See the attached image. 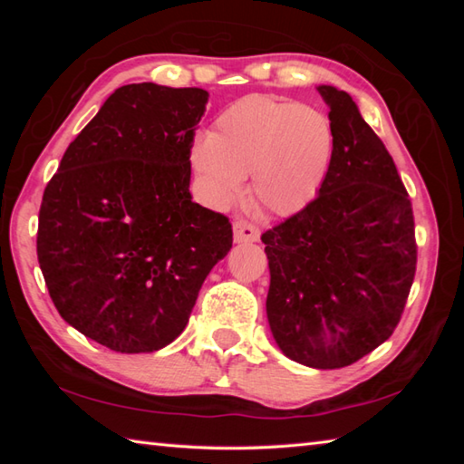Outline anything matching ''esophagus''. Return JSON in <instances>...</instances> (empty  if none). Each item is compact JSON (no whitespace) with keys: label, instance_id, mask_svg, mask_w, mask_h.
Here are the masks:
<instances>
[{"label":"esophagus","instance_id":"34e87169","mask_svg":"<svg viewBox=\"0 0 464 464\" xmlns=\"http://www.w3.org/2000/svg\"><path fill=\"white\" fill-rule=\"evenodd\" d=\"M233 239H235V243H254L260 239V229L247 221H235L233 223Z\"/></svg>","mask_w":464,"mask_h":464}]
</instances>
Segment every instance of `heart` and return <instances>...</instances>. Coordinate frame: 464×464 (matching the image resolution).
Listing matches in <instances>:
<instances>
[{
  "mask_svg": "<svg viewBox=\"0 0 464 464\" xmlns=\"http://www.w3.org/2000/svg\"><path fill=\"white\" fill-rule=\"evenodd\" d=\"M332 155L334 129L324 112L256 93L233 102L210 135L194 140L190 166L210 207H231L249 174L251 196L286 217L315 198Z\"/></svg>",
  "mask_w": 464,
  "mask_h": 464,
  "instance_id": "heart-1",
  "label": "heart"
}]
</instances>
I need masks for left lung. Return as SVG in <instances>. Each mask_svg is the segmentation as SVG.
I'll return each instance as SVG.
<instances>
[{
    "label": "left lung",
    "mask_w": 464,
    "mask_h": 464,
    "mask_svg": "<svg viewBox=\"0 0 464 464\" xmlns=\"http://www.w3.org/2000/svg\"><path fill=\"white\" fill-rule=\"evenodd\" d=\"M334 155L317 198L262 235L270 332L286 358L343 368L387 342L413 285V210L395 161L350 93L317 85Z\"/></svg>",
    "instance_id": "1"
}]
</instances>
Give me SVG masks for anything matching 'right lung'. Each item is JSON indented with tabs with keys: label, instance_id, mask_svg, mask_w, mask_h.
Here are the masks:
<instances>
[{
	"label": "right lung",
	"instance_id": "add662e5",
	"mask_svg": "<svg viewBox=\"0 0 464 464\" xmlns=\"http://www.w3.org/2000/svg\"><path fill=\"white\" fill-rule=\"evenodd\" d=\"M208 92L114 90L44 188L36 251L59 315L122 354L166 348L229 254V218L192 202L190 149Z\"/></svg>",
	"mask_w": 464,
	"mask_h": 464
}]
</instances>
